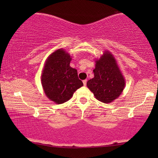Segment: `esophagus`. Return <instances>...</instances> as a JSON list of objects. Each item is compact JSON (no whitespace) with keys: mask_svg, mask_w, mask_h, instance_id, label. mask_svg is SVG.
Listing matches in <instances>:
<instances>
[{"mask_svg":"<svg viewBox=\"0 0 158 158\" xmlns=\"http://www.w3.org/2000/svg\"><path fill=\"white\" fill-rule=\"evenodd\" d=\"M83 85H86V83H87V80H84V81H83Z\"/></svg>","mask_w":158,"mask_h":158,"instance_id":"34e87169","label":"esophagus"}]
</instances>
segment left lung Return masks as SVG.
<instances>
[{
  "label": "left lung",
  "instance_id": "1",
  "mask_svg": "<svg viewBox=\"0 0 158 158\" xmlns=\"http://www.w3.org/2000/svg\"><path fill=\"white\" fill-rule=\"evenodd\" d=\"M94 77L87 82V86L97 100L105 103L114 101L122 94L125 79L114 55L104 51L96 60Z\"/></svg>",
  "mask_w": 158,
  "mask_h": 158
}]
</instances>
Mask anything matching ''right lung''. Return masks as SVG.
I'll use <instances>...</instances> for the list:
<instances>
[{
	"mask_svg": "<svg viewBox=\"0 0 158 158\" xmlns=\"http://www.w3.org/2000/svg\"><path fill=\"white\" fill-rule=\"evenodd\" d=\"M72 57L63 49H58L45 61L41 82L49 100L61 104L72 98L75 91L83 85L77 70L70 66Z\"/></svg>",
	"mask_w": 158,
	"mask_h": 158,
	"instance_id": "obj_1",
	"label": "right lung"
}]
</instances>
